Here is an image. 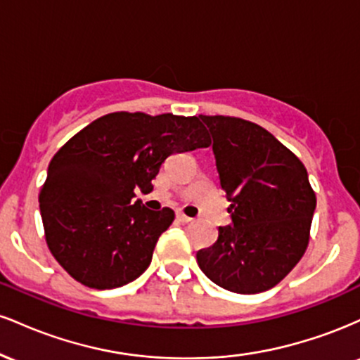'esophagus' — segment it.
<instances>
[{"label": "esophagus", "instance_id": "34e87169", "mask_svg": "<svg viewBox=\"0 0 360 360\" xmlns=\"http://www.w3.org/2000/svg\"><path fill=\"white\" fill-rule=\"evenodd\" d=\"M177 220H179L181 223H191L193 218L191 217H186L184 213H177Z\"/></svg>", "mask_w": 360, "mask_h": 360}]
</instances>
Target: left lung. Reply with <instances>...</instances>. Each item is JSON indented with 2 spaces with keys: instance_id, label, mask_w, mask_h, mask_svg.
Wrapping results in <instances>:
<instances>
[{
  "instance_id": "1",
  "label": "left lung",
  "mask_w": 360,
  "mask_h": 360,
  "mask_svg": "<svg viewBox=\"0 0 360 360\" xmlns=\"http://www.w3.org/2000/svg\"><path fill=\"white\" fill-rule=\"evenodd\" d=\"M220 186L232 205V225L220 226L200 269L240 295L267 291L300 262L309 242L316 196L303 162L257 123L206 117Z\"/></svg>"
}]
</instances>
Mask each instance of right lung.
Returning <instances> with one entry per match:
<instances>
[{"mask_svg": "<svg viewBox=\"0 0 360 360\" xmlns=\"http://www.w3.org/2000/svg\"><path fill=\"white\" fill-rule=\"evenodd\" d=\"M198 117L117 111L94 120L49 164L39 203L49 250L68 274L93 289L125 286L150 266L174 220L135 201L174 152L210 147Z\"/></svg>", "mask_w": 360, "mask_h": 360, "instance_id": "obj_1", "label": "right lung"}]
</instances>
